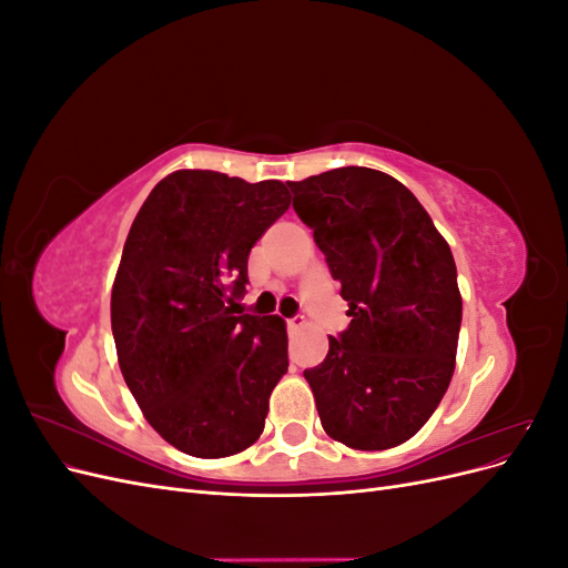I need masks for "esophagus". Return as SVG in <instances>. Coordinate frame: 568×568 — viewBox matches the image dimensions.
I'll return each mask as SVG.
<instances>
[{
  "label": "esophagus",
  "instance_id": "34e87169",
  "mask_svg": "<svg viewBox=\"0 0 568 568\" xmlns=\"http://www.w3.org/2000/svg\"><path fill=\"white\" fill-rule=\"evenodd\" d=\"M303 324H305V320H303L301 315H296V317H288V320H286V326H288V329H291V332H296V329H301V326H303Z\"/></svg>",
  "mask_w": 568,
  "mask_h": 568
}]
</instances>
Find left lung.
Masks as SVG:
<instances>
[{
	"mask_svg": "<svg viewBox=\"0 0 568 568\" xmlns=\"http://www.w3.org/2000/svg\"><path fill=\"white\" fill-rule=\"evenodd\" d=\"M353 317L305 369L320 422L353 450L409 440L450 386L462 324L448 242L405 184L372 168L288 182Z\"/></svg>",
	"mask_w": 568,
	"mask_h": 568,
	"instance_id": "left-lung-1",
	"label": "left lung"
}]
</instances>
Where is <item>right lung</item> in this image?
Masks as SVG:
<instances>
[{
	"instance_id": "right-lung-1",
	"label": "right lung",
	"mask_w": 568,
	"mask_h": 568,
	"mask_svg": "<svg viewBox=\"0 0 568 568\" xmlns=\"http://www.w3.org/2000/svg\"><path fill=\"white\" fill-rule=\"evenodd\" d=\"M280 180L178 170L136 213L111 291L118 365L146 422L203 459L261 438L286 322L242 315L248 253L288 209Z\"/></svg>"
}]
</instances>
